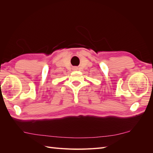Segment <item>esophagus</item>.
<instances>
[{
    "instance_id": "esophagus-1",
    "label": "esophagus",
    "mask_w": 153,
    "mask_h": 153,
    "mask_svg": "<svg viewBox=\"0 0 153 153\" xmlns=\"http://www.w3.org/2000/svg\"><path fill=\"white\" fill-rule=\"evenodd\" d=\"M73 69H74V70H77L78 68H73Z\"/></svg>"
}]
</instances>
